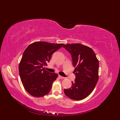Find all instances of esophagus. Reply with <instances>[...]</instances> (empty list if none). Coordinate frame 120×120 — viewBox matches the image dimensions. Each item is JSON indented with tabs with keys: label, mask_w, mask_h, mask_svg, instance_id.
I'll list each match as a JSON object with an SVG mask.
<instances>
[{
	"label": "esophagus",
	"mask_w": 120,
	"mask_h": 120,
	"mask_svg": "<svg viewBox=\"0 0 120 120\" xmlns=\"http://www.w3.org/2000/svg\"><path fill=\"white\" fill-rule=\"evenodd\" d=\"M59 78L60 79H64V77H62V76H61V75H59Z\"/></svg>",
	"instance_id": "1"
}]
</instances>
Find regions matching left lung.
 <instances>
[{
    "label": "left lung",
    "mask_w": 120,
    "mask_h": 120,
    "mask_svg": "<svg viewBox=\"0 0 120 120\" xmlns=\"http://www.w3.org/2000/svg\"><path fill=\"white\" fill-rule=\"evenodd\" d=\"M63 48L71 54L75 75L71 88L64 89V93L71 99L82 100L91 94L98 82L99 60L93 50L87 46L72 43Z\"/></svg>",
    "instance_id": "8db88e82"
}]
</instances>
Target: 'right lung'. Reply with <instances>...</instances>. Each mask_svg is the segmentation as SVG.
Masks as SVG:
<instances>
[{
  "mask_svg": "<svg viewBox=\"0 0 120 120\" xmlns=\"http://www.w3.org/2000/svg\"><path fill=\"white\" fill-rule=\"evenodd\" d=\"M64 43L37 41L25 49L19 64V72L24 89L31 96L41 97L48 94L57 74L45 70L53 52Z\"/></svg>",
  "mask_w": 120,
  "mask_h": 120,
  "instance_id": "1",
  "label": "right lung"
}]
</instances>
